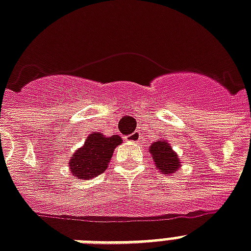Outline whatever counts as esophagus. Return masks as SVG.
I'll list each match as a JSON object with an SVG mask.
<instances>
[{"mask_svg": "<svg viewBox=\"0 0 251 251\" xmlns=\"http://www.w3.org/2000/svg\"><path fill=\"white\" fill-rule=\"evenodd\" d=\"M126 140L130 142V143H138V142L140 140V134L138 131L132 132V134H130L129 136H126Z\"/></svg>", "mask_w": 251, "mask_h": 251, "instance_id": "obj_1", "label": "esophagus"}]
</instances>
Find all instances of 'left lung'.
Instances as JSON below:
<instances>
[{"mask_svg":"<svg viewBox=\"0 0 251 251\" xmlns=\"http://www.w3.org/2000/svg\"><path fill=\"white\" fill-rule=\"evenodd\" d=\"M148 151H150L151 157L153 158L156 168L162 174H174L182 166L179 156L173 150V147L168 143V140L158 139L157 142L151 144Z\"/></svg>","mask_w":251,"mask_h":251,"instance_id":"8db88e82","label":"left lung"}]
</instances>
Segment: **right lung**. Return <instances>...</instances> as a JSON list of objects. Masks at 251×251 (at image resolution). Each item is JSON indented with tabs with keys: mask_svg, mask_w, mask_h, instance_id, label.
I'll return each mask as SVG.
<instances>
[{
	"mask_svg": "<svg viewBox=\"0 0 251 251\" xmlns=\"http://www.w3.org/2000/svg\"><path fill=\"white\" fill-rule=\"evenodd\" d=\"M121 143L119 135L105 136L101 132H93L72 154L68 162L69 172L81 180H90L100 175L107 170L116 147Z\"/></svg>",
	"mask_w": 251,
	"mask_h": 251,
	"instance_id": "obj_1",
	"label": "right lung"
}]
</instances>
